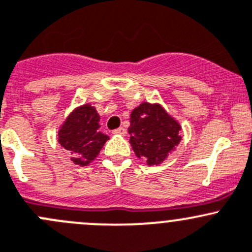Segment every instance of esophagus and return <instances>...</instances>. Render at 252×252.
<instances>
[{
    "label": "esophagus",
    "instance_id": "1",
    "mask_svg": "<svg viewBox=\"0 0 252 252\" xmlns=\"http://www.w3.org/2000/svg\"><path fill=\"white\" fill-rule=\"evenodd\" d=\"M113 133L114 134H120V136H125V134L127 133V131H126L125 127H119V128L114 129Z\"/></svg>",
    "mask_w": 252,
    "mask_h": 252
}]
</instances>
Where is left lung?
I'll use <instances>...</instances> for the list:
<instances>
[{"instance_id": "1", "label": "left lung", "mask_w": 252, "mask_h": 252, "mask_svg": "<svg viewBox=\"0 0 252 252\" xmlns=\"http://www.w3.org/2000/svg\"><path fill=\"white\" fill-rule=\"evenodd\" d=\"M181 125L159 103H144L132 110L129 116V144L137 158L147 165H159L180 143Z\"/></svg>"}]
</instances>
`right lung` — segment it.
I'll return each instance as SVG.
<instances>
[{
    "label": "right lung",
    "instance_id": "right-lung-1",
    "mask_svg": "<svg viewBox=\"0 0 252 252\" xmlns=\"http://www.w3.org/2000/svg\"><path fill=\"white\" fill-rule=\"evenodd\" d=\"M100 116L95 106L83 104L74 108L59 127V143L71 154L76 165L87 166L95 160L109 139L100 131Z\"/></svg>",
    "mask_w": 252,
    "mask_h": 252
}]
</instances>
